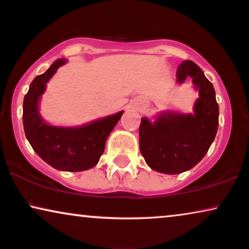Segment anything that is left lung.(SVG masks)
I'll return each mask as SVG.
<instances>
[{"mask_svg":"<svg viewBox=\"0 0 249 249\" xmlns=\"http://www.w3.org/2000/svg\"><path fill=\"white\" fill-rule=\"evenodd\" d=\"M187 77L198 90L193 114L162 112L154 122L142 119L139 148L148 166L158 172L178 175L194 168L209 151L219 127L215 90L202 69L186 60L177 69V81Z\"/></svg>","mask_w":249,"mask_h":249,"instance_id":"8db88e82","label":"left lung"}]
</instances>
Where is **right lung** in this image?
I'll return each mask as SVG.
<instances>
[{"label": "right lung", "instance_id": "obj_1", "mask_svg": "<svg viewBox=\"0 0 249 249\" xmlns=\"http://www.w3.org/2000/svg\"><path fill=\"white\" fill-rule=\"evenodd\" d=\"M66 59H59L32 81L23 98L22 121L26 137L34 151L47 164L61 171L78 172L93 168L100 161L105 142L124 111L97 119L81 127H54L40 117L38 103L46 83Z\"/></svg>", "mask_w": 249, "mask_h": 249}]
</instances>
